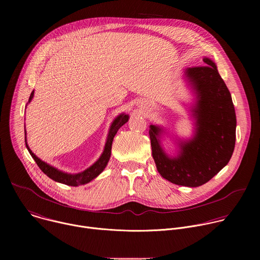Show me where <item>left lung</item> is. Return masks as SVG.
<instances>
[{
  "label": "left lung",
  "instance_id": "1",
  "mask_svg": "<svg viewBox=\"0 0 260 260\" xmlns=\"http://www.w3.org/2000/svg\"><path fill=\"white\" fill-rule=\"evenodd\" d=\"M184 70V80L194 94L190 107L194 120L192 138H176L178 151L169 155L161 145L162 126L150 124L152 156L162 178L182 186L198 187L210 181L230 161L236 144L237 118L231 92L216 63Z\"/></svg>",
  "mask_w": 260,
  "mask_h": 260
}]
</instances>
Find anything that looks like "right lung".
Listing matches in <instances>:
<instances>
[{"instance_id":"obj_1","label":"right lung","mask_w":260,"mask_h":260,"mask_svg":"<svg viewBox=\"0 0 260 260\" xmlns=\"http://www.w3.org/2000/svg\"><path fill=\"white\" fill-rule=\"evenodd\" d=\"M34 98V90L31 91L29 99H28V103H30V101ZM128 114L125 113H121L119 114L114 120L113 122L111 123L110 128H109V133L107 136V140H106V144L104 147V151L101 154V156L99 157V159L89 168H87L86 170L77 173V174H70V173H66L62 172L52 166H50L49 164L41 160L39 157H37L36 154L32 153V151L29 149V147L26 143V132L24 129V140H25V146L27 148V150L29 152V154L31 155V157L34 158V160L36 161V164L38 165V167L41 169V171L47 175L50 179L54 180L55 182L58 183H62L66 185H69V186H78V185H83V184H87L90 181H92L94 178H96L107 167L110 156H111V149H112V142L113 139L116 135V133L118 132V129L128 121ZM25 128V127H24Z\"/></svg>"}]
</instances>
